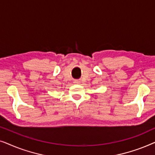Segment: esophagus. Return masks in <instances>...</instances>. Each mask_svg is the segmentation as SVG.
Returning <instances> with one entry per match:
<instances>
[{"label":"esophagus","mask_w":155,"mask_h":155,"mask_svg":"<svg viewBox=\"0 0 155 155\" xmlns=\"http://www.w3.org/2000/svg\"><path fill=\"white\" fill-rule=\"evenodd\" d=\"M75 83L78 84V83H79V82H78V81H75Z\"/></svg>","instance_id":"obj_1"}]
</instances>
